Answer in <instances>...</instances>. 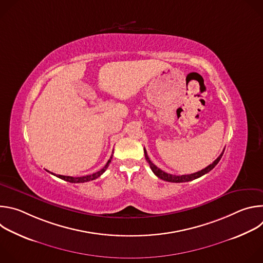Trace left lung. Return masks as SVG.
Listing matches in <instances>:
<instances>
[{"label": "left lung", "instance_id": "left-lung-1", "mask_svg": "<svg viewBox=\"0 0 263 263\" xmlns=\"http://www.w3.org/2000/svg\"><path fill=\"white\" fill-rule=\"evenodd\" d=\"M143 151H144V156H145V160L147 161V163L149 164V167H151V170H152V172L158 177V178H160V179H162V180H164V181H167V182H174V183H181V182H189V181H192V180H195V179H197V178H200V177H202L203 175H205V174H207V173H209L217 163H218V161L220 160V158H221V156H222V154H223V151H224V148H223V151L221 152V154L211 163V164H209L207 167H205V168H203L202 171H200V172H197V173H194V174H190V175H182V176H176V175H172V174H167V173H165V172H163L162 170H160L159 167H157L151 160H149V158H148V156H147V154H146V149L145 148H143Z\"/></svg>", "mask_w": 263, "mask_h": 263}]
</instances>
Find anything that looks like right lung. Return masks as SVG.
Returning a JSON list of instances; mask_svg holds the SVG:
<instances>
[{"label":"right lung","mask_w":263,"mask_h":263,"mask_svg":"<svg viewBox=\"0 0 263 263\" xmlns=\"http://www.w3.org/2000/svg\"><path fill=\"white\" fill-rule=\"evenodd\" d=\"M112 156H114V155H111L110 159L107 161V163L105 164V166H104L103 168H101L99 172H97V173H95V174L87 175V176H82V177H70V176L55 175V174H53V173H51V172H49V171H47V172L53 174L54 176H56V177H58V178H60V179H62V180H64V181L70 182V183H84V182H88V181H91V180H95V179L99 178V177L107 170V167L109 166V164H110V162H111V159H112Z\"/></svg>","instance_id":"right-lung-1"}]
</instances>
